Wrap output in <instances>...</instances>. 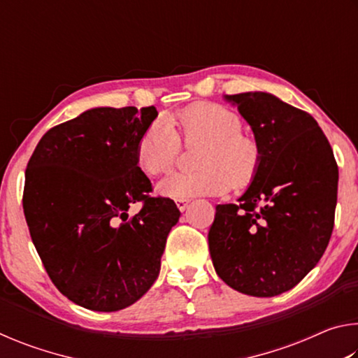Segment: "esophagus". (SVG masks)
Instances as JSON below:
<instances>
[{"label":"esophagus","instance_id":"1","mask_svg":"<svg viewBox=\"0 0 358 358\" xmlns=\"http://www.w3.org/2000/svg\"><path fill=\"white\" fill-rule=\"evenodd\" d=\"M175 203H177V207H178L180 211H185L186 207H187V203H189V201H187V199H177Z\"/></svg>","mask_w":358,"mask_h":358}]
</instances>
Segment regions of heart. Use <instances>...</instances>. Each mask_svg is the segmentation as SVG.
<instances>
[{
	"label": "heart",
	"mask_w": 358,
	"mask_h": 358,
	"mask_svg": "<svg viewBox=\"0 0 358 358\" xmlns=\"http://www.w3.org/2000/svg\"><path fill=\"white\" fill-rule=\"evenodd\" d=\"M172 124L156 118L142 132L136 147L137 166L150 177L171 172L186 147L201 145L196 172L173 173L161 181L159 192L172 199L217 196L230 187L250 186L262 162V147L241 131L243 123L234 110L216 102H196L172 115Z\"/></svg>",
	"instance_id": "1"
}]
</instances>
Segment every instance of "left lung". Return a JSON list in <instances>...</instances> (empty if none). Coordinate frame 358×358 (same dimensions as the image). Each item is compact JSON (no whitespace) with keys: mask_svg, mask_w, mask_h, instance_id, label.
<instances>
[{"mask_svg":"<svg viewBox=\"0 0 358 358\" xmlns=\"http://www.w3.org/2000/svg\"><path fill=\"white\" fill-rule=\"evenodd\" d=\"M226 99L251 124L262 162L238 203L216 207L210 256L227 286L275 296L296 286L329 246L338 164L329 138L308 112L260 92Z\"/></svg>","mask_w":358,"mask_h":358,"instance_id":"8db88e82","label":"left lung"}]
</instances>
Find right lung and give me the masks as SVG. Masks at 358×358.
I'll return each mask as SVG.
<instances>
[{
  "label": "right lung",
  "instance_id": "right-lung-1",
  "mask_svg": "<svg viewBox=\"0 0 358 358\" xmlns=\"http://www.w3.org/2000/svg\"><path fill=\"white\" fill-rule=\"evenodd\" d=\"M156 107H99L48 129L25 171L23 211L48 278L71 301L118 311L153 286L180 210L136 161ZM141 210L129 217L131 204Z\"/></svg>",
  "mask_w": 358,
  "mask_h": 358
}]
</instances>
